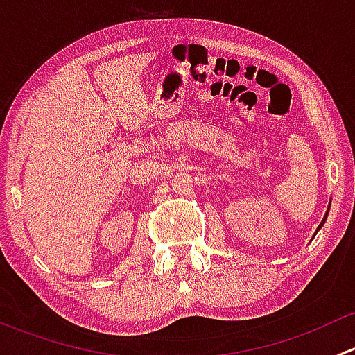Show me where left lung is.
Listing matches in <instances>:
<instances>
[{
  "mask_svg": "<svg viewBox=\"0 0 355 355\" xmlns=\"http://www.w3.org/2000/svg\"><path fill=\"white\" fill-rule=\"evenodd\" d=\"M330 206H331V204H328V209H327V213H324V218H323V221L320 223V227H318V230H321V228H323L324 221H327V218H328V213H330ZM318 230H316V234H318ZM316 234H314V235H316Z\"/></svg>",
  "mask_w": 355,
  "mask_h": 355,
  "instance_id": "1",
  "label": "left lung"
}]
</instances>
